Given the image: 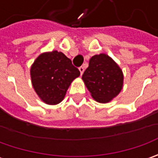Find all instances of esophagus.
<instances>
[{
    "mask_svg": "<svg viewBox=\"0 0 158 158\" xmlns=\"http://www.w3.org/2000/svg\"><path fill=\"white\" fill-rule=\"evenodd\" d=\"M79 71H80L81 75H82L83 72H84V68H83V67H80V68H79Z\"/></svg>",
    "mask_w": 158,
    "mask_h": 158,
    "instance_id": "34e87169",
    "label": "esophagus"
}]
</instances>
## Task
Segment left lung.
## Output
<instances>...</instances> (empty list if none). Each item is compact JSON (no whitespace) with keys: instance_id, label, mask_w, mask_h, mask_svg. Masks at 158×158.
I'll return each instance as SVG.
<instances>
[{"instance_id":"8db88e82","label":"left lung","mask_w":158,"mask_h":158,"mask_svg":"<svg viewBox=\"0 0 158 158\" xmlns=\"http://www.w3.org/2000/svg\"><path fill=\"white\" fill-rule=\"evenodd\" d=\"M82 78L92 98L99 103L112 100L123 85L122 71L112 58L105 53L91 57Z\"/></svg>"}]
</instances>
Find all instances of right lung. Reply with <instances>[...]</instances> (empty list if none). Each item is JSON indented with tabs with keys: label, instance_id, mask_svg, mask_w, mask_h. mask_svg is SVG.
I'll return each instance as SVG.
<instances>
[{
	"label": "right lung",
	"instance_id": "right-lung-1",
	"mask_svg": "<svg viewBox=\"0 0 158 158\" xmlns=\"http://www.w3.org/2000/svg\"><path fill=\"white\" fill-rule=\"evenodd\" d=\"M79 76L80 71L71 60L58 51L42 53L31 68L34 89L48 105L61 102L71 82Z\"/></svg>",
	"mask_w": 158,
	"mask_h": 158
}]
</instances>
